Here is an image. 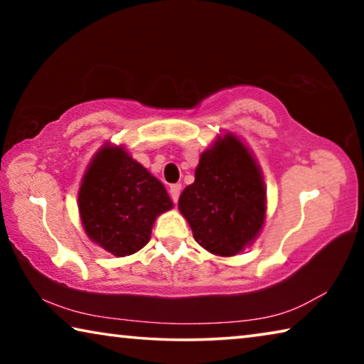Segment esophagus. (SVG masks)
<instances>
[{
  "label": "esophagus",
  "instance_id": "obj_1",
  "mask_svg": "<svg viewBox=\"0 0 364 364\" xmlns=\"http://www.w3.org/2000/svg\"><path fill=\"white\" fill-rule=\"evenodd\" d=\"M168 193H170L171 200H173L175 204H176L178 199H180V193H181V184H178V183H176V184H171Z\"/></svg>",
  "mask_w": 364,
  "mask_h": 364
}]
</instances>
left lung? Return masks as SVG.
Returning <instances> with one entry per match:
<instances>
[{
	"mask_svg": "<svg viewBox=\"0 0 364 364\" xmlns=\"http://www.w3.org/2000/svg\"><path fill=\"white\" fill-rule=\"evenodd\" d=\"M178 208L197 244L232 257L255 241L264 223L267 191L260 167L236 134L218 136L202 152L196 180L183 191Z\"/></svg>",
	"mask_w": 364,
	"mask_h": 364,
	"instance_id": "8db88e82",
	"label": "left lung"
}]
</instances>
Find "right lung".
Wrapping results in <instances>:
<instances>
[{
    "instance_id": "right-lung-1",
    "label": "right lung",
    "mask_w": 364,
    "mask_h": 364,
    "mask_svg": "<svg viewBox=\"0 0 364 364\" xmlns=\"http://www.w3.org/2000/svg\"><path fill=\"white\" fill-rule=\"evenodd\" d=\"M173 207L167 189L122 146H102L88 165L78 193L86 236L115 257L149 242L152 225Z\"/></svg>"
}]
</instances>
